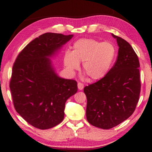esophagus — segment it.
<instances>
[{"mask_svg":"<svg viewBox=\"0 0 152 152\" xmlns=\"http://www.w3.org/2000/svg\"><path fill=\"white\" fill-rule=\"evenodd\" d=\"M78 88H79V90H83V88H84V84L83 83H80V82H79L78 83Z\"/></svg>","mask_w":152,"mask_h":152,"instance_id":"1","label":"esophagus"}]
</instances>
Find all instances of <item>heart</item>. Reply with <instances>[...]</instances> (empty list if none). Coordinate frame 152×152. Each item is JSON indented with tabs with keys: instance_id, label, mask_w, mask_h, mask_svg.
Masks as SVG:
<instances>
[{
	"instance_id": "1",
	"label": "heart",
	"mask_w": 152,
	"mask_h": 152,
	"mask_svg": "<svg viewBox=\"0 0 152 152\" xmlns=\"http://www.w3.org/2000/svg\"><path fill=\"white\" fill-rule=\"evenodd\" d=\"M73 50H66L64 64L70 72L78 69L80 62L83 69L91 80L102 79L109 72L115 58L116 49L109 42L94 39H80L73 43Z\"/></svg>"
}]
</instances>
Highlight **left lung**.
<instances>
[{
	"instance_id": "8db88e82",
	"label": "left lung",
	"mask_w": 152,
	"mask_h": 152,
	"mask_svg": "<svg viewBox=\"0 0 152 152\" xmlns=\"http://www.w3.org/2000/svg\"><path fill=\"white\" fill-rule=\"evenodd\" d=\"M112 36L119 47L116 62L102 79L84 88L88 122L103 129H111L132 115L141 87L136 53L126 40Z\"/></svg>"
}]
</instances>
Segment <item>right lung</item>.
<instances>
[{"label": "right lung", "mask_w": 152, "mask_h": 152, "mask_svg": "<svg viewBox=\"0 0 152 152\" xmlns=\"http://www.w3.org/2000/svg\"><path fill=\"white\" fill-rule=\"evenodd\" d=\"M73 35L48 32L30 42L13 64L10 88L15 110L39 129L59 124L64 117L67 99L77 92V83L60 78L49 57Z\"/></svg>", "instance_id": "add662e5"}]
</instances>
